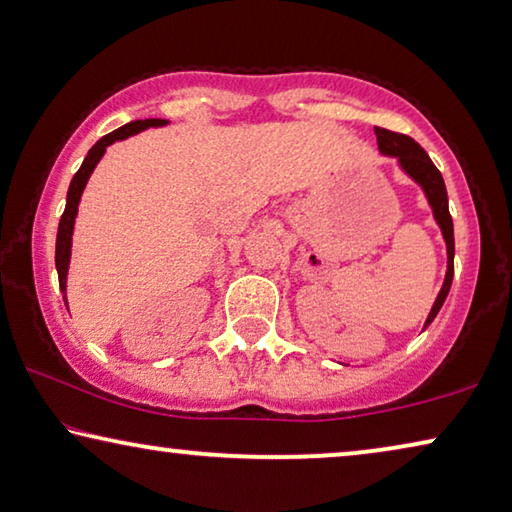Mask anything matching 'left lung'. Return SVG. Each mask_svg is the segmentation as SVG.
Listing matches in <instances>:
<instances>
[{
  "label": "left lung",
  "mask_w": 512,
  "mask_h": 512,
  "mask_svg": "<svg viewBox=\"0 0 512 512\" xmlns=\"http://www.w3.org/2000/svg\"><path fill=\"white\" fill-rule=\"evenodd\" d=\"M375 133H377V144L381 154L398 158L402 170L423 188L427 202H430L432 207L434 220H437V225L441 227V234H444V241H446L448 269H446V278H444V285H441L437 301H434L430 315L425 319V326H430L434 322V317H437V312L441 310V305H444L448 292H451V282H453L455 236H453V218H451V211H448L446 183H444V177H441V172L434 167L430 156L425 154V149L416 140H411L409 135L386 131V128H379V126L375 128Z\"/></svg>",
  "instance_id": "8db88e82"
}]
</instances>
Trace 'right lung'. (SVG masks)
Listing matches in <instances>:
<instances>
[{
	"mask_svg": "<svg viewBox=\"0 0 512 512\" xmlns=\"http://www.w3.org/2000/svg\"><path fill=\"white\" fill-rule=\"evenodd\" d=\"M167 121L165 119H137L131 121V124L117 128V131H112L108 135H103L101 140H98L94 147L89 149L87 158L82 160L80 170L75 172V177L71 181V186H68V195H66V209L61 213V220H59V230H57V248H55V264H57V273H59V287L61 292H64V303H66V276H68V262H71V239H73V225H75V216H78V204H80V197H82V190H85L87 181L91 177V172H94V167L98 165V160L103 158L105 149L110 147L112 142L117 140H126V137H131L135 133L144 131V128L149 126H165Z\"/></svg>",
	"mask_w": 512,
	"mask_h": 512,
	"instance_id": "obj_1",
	"label": "right lung"
}]
</instances>
